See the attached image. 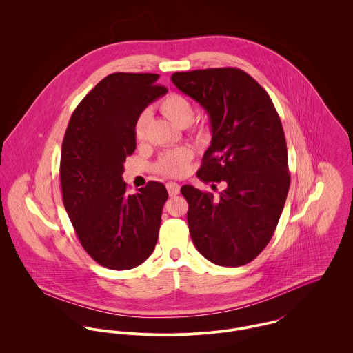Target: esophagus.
<instances>
[{
  "label": "esophagus",
  "instance_id": "esophagus-1",
  "mask_svg": "<svg viewBox=\"0 0 353 353\" xmlns=\"http://www.w3.org/2000/svg\"><path fill=\"white\" fill-rule=\"evenodd\" d=\"M167 190H168V194L171 196V197H174V196H176V194H179V190H181V186L178 185V183H175V182H168L167 185Z\"/></svg>",
  "mask_w": 353,
  "mask_h": 353
}]
</instances>
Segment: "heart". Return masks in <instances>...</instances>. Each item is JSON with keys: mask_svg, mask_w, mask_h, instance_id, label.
<instances>
[{"mask_svg": "<svg viewBox=\"0 0 353 353\" xmlns=\"http://www.w3.org/2000/svg\"><path fill=\"white\" fill-rule=\"evenodd\" d=\"M160 110L174 125L179 128L189 126L194 118V108L192 101L181 94H170L168 97H165L160 101ZM147 122L148 114L144 111L137 117L133 128L134 139L137 143H141L145 137ZM192 159L193 151L188 147L170 150L160 154L154 164V168L159 174L170 178H178L188 171Z\"/></svg>", "mask_w": 353, "mask_h": 353, "instance_id": "b5f03b06", "label": "heart"}]
</instances>
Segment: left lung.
<instances>
[{
  "label": "left lung",
  "mask_w": 353,
  "mask_h": 353,
  "mask_svg": "<svg viewBox=\"0 0 353 353\" xmlns=\"http://www.w3.org/2000/svg\"><path fill=\"white\" fill-rule=\"evenodd\" d=\"M171 80L210 119L212 143L197 176L225 183L217 199L190 185L181 188L193 243L216 265H246L270 242L290 190L280 117L268 92L241 69L176 72Z\"/></svg>",
  "instance_id": "obj_1"
}]
</instances>
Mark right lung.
Wrapping results in <instances>:
<instances>
[{"label":"right lung","instance_id":"right-lung-1","mask_svg":"<svg viewBox=\"0 0 353 353\" xmlns=\"http://www.w3.org/2000/svg\"><path fill=\"white\" fill-rule=\"evenodd\" d=\"M154 73H112L73 111L61 150L63 206L76 235L99 265L128 270L141 265L156 246L168 193L150 181L128 194L123 163L136 150L134 122L163 97Z\"/></svg>","mask_w":353,"mask_h":353}]
</instances>
